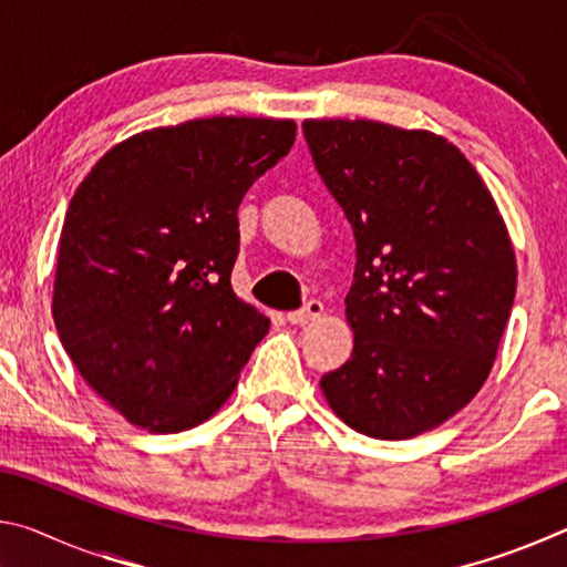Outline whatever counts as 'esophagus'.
<instances>
[{
  "label": "esophagus",
  "mask_w": 567,
  "mask_h": 567,
  "mask_svg": "<svg viewBox=\"0 0 567 567\" xmlns=\"http://www.w3.org/2000/svg\"><path fill=\"white\" fill-rule=\"evenodd\" d=\"M322 312H324V305L320 300H310L302 307V310L287 312V320H290L292 324H307V322L320 320Z\"/></svg>",
  "instance_id": "1"
}]
</instances>
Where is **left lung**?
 Wrapping results in <instances>:
<instances>
[{"instance_id": "8db88e82", "label": "left lung", "mask_w": 567, "mask_h": 567, "mask_svg": "<svg viewBox=\"0 0 567 567\" xmlns=\"http://www.w3.org/2000/svg\"><path fill=\"white\" fill-rule=\"evenodd\" d=\"M302 132L358 255L352 358L320 380L322 395L368 437L435 430L483 388L511 318L517 265L501 209L443 134L375 120H305Z\"/></svg>"}]
</instances>
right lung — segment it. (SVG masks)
I'll list each match as a JSON object with an SVG mask.
<instances>
[{"mask_svg":"<svg viewBox=\"0 0 567 567\" xmlns=\"http://www.w3.org/2000/svg\"><path fill=\"white\" fill-rule=\"evenodd\" d=\"M272 117H205L132 134L76 187L52 318L102 400L150 433L225 405L270 318L233 290L237 207L295 142Z\"/></svg>","mask_w":567,"mask_h":567,"instance_id":"right-lung-1","label":"right lung"}]
</instances>
